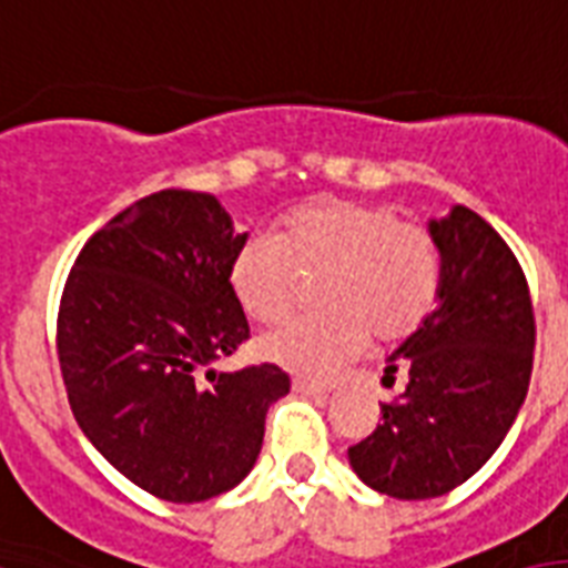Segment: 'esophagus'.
Instances as JSON below:
<instances>
[{"instance_id":"34e87169","label":"esophagus","mask_w":568,"mask_h":568,"mask_svg":"<svg viewBox=\"0 0 568 568\" xmlns=\"http://www.w3.org/2000/svg\"><path fill=\"white\" fill-rule=\"evenodd\" d=\"M293 390H296V394H307V397H325V394H328L325 385L311 379H293Z\"/></svg>"}]
</instances>
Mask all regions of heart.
Returning <instances> with one entry per match:
<instances>
[{
	"label": "heart",
	"instance_id": "1",
	"mask_svg": "<svg viewBox=\"0 0 568 568\" xmlns=\"http://www.w3.org/2000/svg\"><path fill=\"white\" fill-rule=\"evenodd\" d=\"M320 281V316H290L261 341L263 358L302 376H334L364 353L371 332L403 341L429 320L444 287V261L424 224L388 204L314 197L281 215L275 236L236 245L227 284L254 323H275Z\"/></svg>",
	"mask_w": 568,
	"mask_h": 568
}]
</instances>
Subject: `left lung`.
Segmentation results:
<instances>
[{
	"instance_id": "8db88e82",
	"label": "left lung",
	"mask_w": 568,
	"mask_h": 568,
	"mask_svg": "<svg viewBox=\"0 0 568 568\" xmlns=\"http://www.w3.org/2000/svg\"><path fill=\"white\" fill-rule=\"evenodd\" d=\"M429 234L444 261L442 302L385 367L390 382L406 373V390L349 447L355 474L403 500L438 498L480 471L534 371V302L504 236L468 206L429 222Z\"/></svg>"
}]
</instances>
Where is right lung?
Here are the masks:
<instances>
[{
  "instance_id": "add662e5",
  "label": "right lung",
  "mask_w": 568,
  "mask_h": 568,
  "mask_svg": "<svg viewBox=\"0 0 568 568\" xmlns=\"http://www.w3.org/2000/svg\"><path fill=\"white\" fill-rule=\"evenodd\" d=\"M243 240L213 195L162 189L109 219L64 281L55 346L73 417L105 463L162 500L234 489L290 390L275 364L197 379L248 341L227 284Z\"/></svg>"
}]
</instances>
